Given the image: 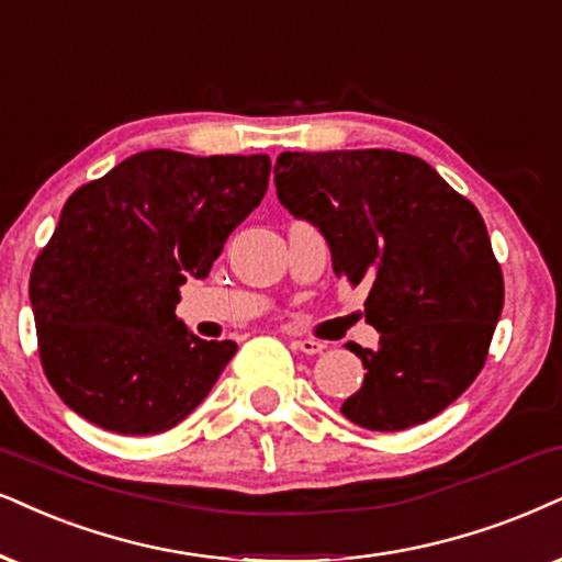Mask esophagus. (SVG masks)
I'll list each match as a JSON object with an SVG mask.
<instances>
[{
	"label": "esophagus",
	"mask_w": 562,
	"mask_h": 562,
	"mask_svg": "<svg viewBox=\"0 0 562 562\" xmlns=\"http://www.w3.org/2000/svg\"><path fill=\"white\" fill-rule=\"evenodd\" d=\"M324 342H318V339H293V350L297 352H305V355H318L324 352Z\"/></svg>",
	"instance_id": "34e87169"
}]
</instances>
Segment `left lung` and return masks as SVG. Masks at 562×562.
<instances>
[{"instance_id": "left-lung-1", "label": "left lung", "mask_w": 562, "mask_h": 562, "mask_svg": "<svg viewBox=\"0 0 562 562\" xmlns=\"http://www.w3.org/2000/svg\"><path fill=\"white\" fill-rule=\"evenodd\" d=\"M277 196L329 240L334 274L368 288L366 381L347 420L396 432L457 402L487 360L503 311V272L477 207L428 162L396 150L282 153Z\"/></svg>"}]
</instances>
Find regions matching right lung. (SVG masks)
Returning <instances> with one entry per match:
<instances>
[{
    "mask_svg": "<svg viewBox=\"0 0 562 562\" xmlns=\"http://www.w3.org/2000/svg\"><path fill=\"white\" fill-rule=\"evenodd\" d=\"M269 170L267 155L147 150L67 199L27 288L41 366L69 409L155 436L210 394L238 345L194 337L176 318L179 285L207 277Z\"/></svg>",
    "mask_w": 562,
    "mask_h": 562,
    "instance_id": "1",
    "label": "right lung"
}]
</instances>
